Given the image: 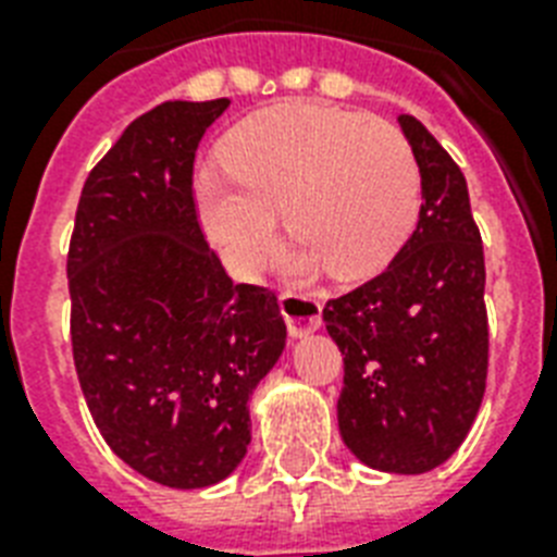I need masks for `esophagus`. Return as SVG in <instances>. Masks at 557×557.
Instances as JSON below:
<instances>
[{
    "label": "esophagus",
    "mask_w": 557,
    "mask_h": 557,
    "mask_svg": "<svg viewBox=\"0 0 557 557\" xmlns=\"http://www.w3.org/2000/svg\"><path fill=\"white\" fill-rule=\"evenodd\" d=\"M280 309H283V318L288 323V332L295 338H304L309 332H314L321 326V300L309 292H297V288H288L280 295Z\"/></svg>",
    "instance_id": "esophagus-1"
}]
</instances>
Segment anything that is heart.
<instances>
[{
    "mask_svg": "<svg viewBox=\"0 0 557 557\" xmlns=\"http://www.w3.org/2000/svg\"><path fill=\"white\" fill-rule=\"evenodd\" d=\"M225 173H201V222L236 274L274 251L280 210L304 243L297 262L332 277L381 271L413 234L422 176L413 147L393 124L349 109L288 100L260 109L222 141Z\"/></svg>",
    "mask_w": 557,
    "mask_h": 557,
    "instance_id": "b5f03b06",
    "label": "heart"
}]
</instances>
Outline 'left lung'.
<instances>
[{
  "instance_id": "obj_1",
  "label": "left lung",
  "mask_w": 557,
  "mask_h": 557,
  "mask_svg": "<svg viewBox=\"0 0 557 557\" xmlns=\"http://www.w3.org/2000/svg\"><path fill=\"white\" fill-rule=\"evenodd\" d=\"M422 173L413 236L387 269L323 306L344 356L338 428L364 466L424 474L471 431L488 375L485 257L457 161L413 115Z\"/></svg>"
}]
</instances>
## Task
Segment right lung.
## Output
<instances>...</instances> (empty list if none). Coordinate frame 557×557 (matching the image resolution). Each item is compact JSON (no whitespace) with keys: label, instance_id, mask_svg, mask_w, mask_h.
Listing matches in <instances>:
<instances>
[{"label":"right lung","instance_id":"1","mask_svg":"<svg viewBox=\"0 0 557 557\" xmlns=\"http://www.w3.org/2000/svg\"><path fill=\"white\" fill-rule=\"evenodd\" d=\"M231 100H168L126 126L83 185L69 239L72 356L107 445L147 480H225L248 398L286 347L277 295L231 283L201 231L193 161Z\"/></svg>","mask_w":557,"mask_h":557}]
</instances>
